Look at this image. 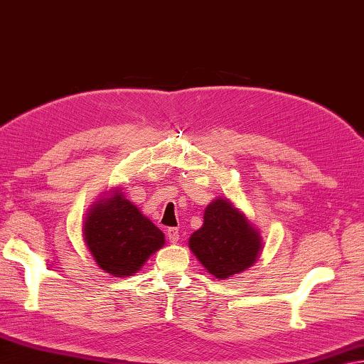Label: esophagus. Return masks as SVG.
Here are the masks:
<instances>
[{
    "label": "esophagus",
    "instance_id": "34e87169",
    "mask_svg": "<svg viewBox=\"0 0 364 364\" xmlns=\"http://www.w3.org/2000/svg\"><path fill=\"white\" fill-rule=\"evenodd\" d=\"M166 235H168V240L171 243H176L177 240H179V229L177 228H169L166 231Z\"/></svg>",
    "mask_w": 364,
    "mask_h": 364
}]
</instances>
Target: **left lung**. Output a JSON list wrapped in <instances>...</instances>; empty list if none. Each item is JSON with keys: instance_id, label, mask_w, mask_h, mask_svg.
I'll list each match as a JSON object with an SVG mask.
<instances>
[{"instance_id": "1", "label": "left lung", "mask_w": 364, "mask_h": 364, "mask_svg": "<svg viewBox=\"0 0 364 364\" xmlns=\"http://www.w3.org/2000/svg\"><path fill=\"white\" fill-rule=\"evenodd\" d=\"M188 247L210 275L228 279L259 261L264 242L247 215L218 196L205 207L204 223L191 234Z\"/></svg>"}]
</instances>
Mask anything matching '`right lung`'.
I'll use <instances>...</instances> for the list:
<instances>
[{
  "mask_svg": "<svg viewBox=\"0 0 364 364\" xmlns=\"http://www.w3.org/2000/svg\"><path fill=\"white\" fill-rule=\"evenodd\" d=\"M85 245L103 272L127 278L165 245V234L113 187L89 207L83 220Z\"/></svg>",
  "mask_w": 364,
  "mask_h": 364,
  "instance_id": "obj_1",
  "label": "right lung"
}]
</instances>
